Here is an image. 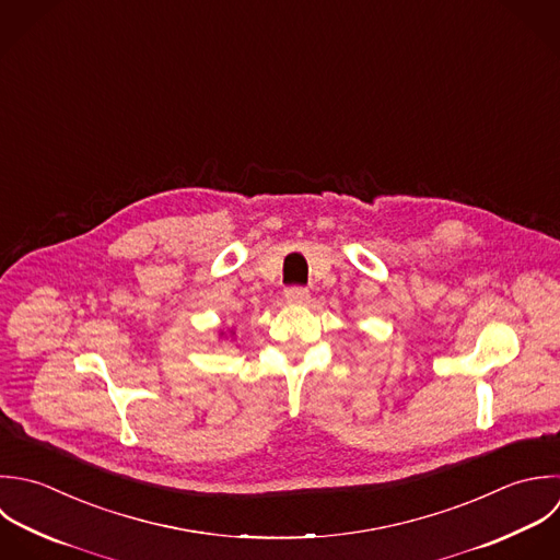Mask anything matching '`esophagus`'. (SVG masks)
<instances>
[{"label": "esophagus", "instance_id": "esophagus-1", "mask_svg": "<svg viewBox=\"0 0 560 560\" xmlns=\"http://www.w3.org/2000/svg\"><path fill=\"white\" fill-rule=\"evenodd\" d=\"M285 301H288V303H296V305L307 303V301H310V292H307L305 288H299V285L288 288V290H285Z\"/></svg>", "mask_w": 560, "mask_h": 560}]
</instances>
